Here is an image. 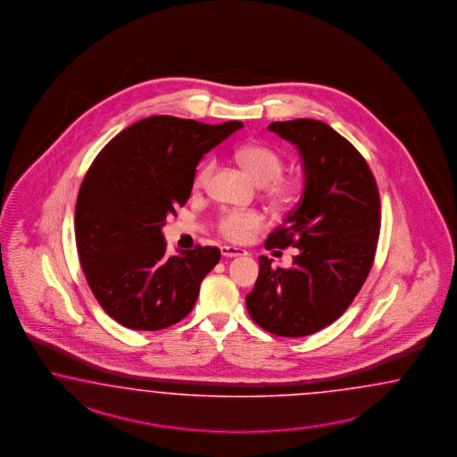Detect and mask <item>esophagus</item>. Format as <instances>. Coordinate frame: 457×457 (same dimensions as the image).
<instances>
[{
    "mask_svg": "<svg viewBox=\"0 0 457 457\" xmlns=\"http://www.w3.org/2000/svg\"><path fill=\"white\" fill-rule=\"evenodd\" d=\"M221 254L226 258H235V256H245L247 251L236 246H221Z\"/></svg>",
    "mask_w": 457,
    "mask_h": 457,
    "instance_id": "34e87169",
    "label": "esophagus"
}]
</instances>
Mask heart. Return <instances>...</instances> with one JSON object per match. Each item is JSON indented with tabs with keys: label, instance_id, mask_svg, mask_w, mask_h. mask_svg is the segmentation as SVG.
<instances>
[{
	"label": "heart",
	"instance_id": "obj_1",
	"mask_svg": "<svg viewBox=\"0 0 457 457\" xmlns=\"http://www.w3.org/2000/svg\"><path fill=\"white\" fill-rule=\"evenodd\" d=\"M236 160L256 181L264 183L268 196L287 203L296 195V183L283 176L284 161L266 145H245L236 149ZM216 170V161L206 160L195 173V187H206ZM264 214L256 210H224L216 221V231L231 243H245L264 226Z\"/></svg>",
	"mask_w": 457,
	"mask_h": 457
}]
</instances>
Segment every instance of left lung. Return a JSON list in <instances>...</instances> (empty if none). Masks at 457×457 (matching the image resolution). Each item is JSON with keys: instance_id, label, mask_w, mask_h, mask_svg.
Masks as SVG:
<instances>
[{"instance_id": "obj_1", "label": "left lung", "mask_w": 457, "mask_h": 457, "mask_svg": "<svg viewBox=\"0 0 457 457\" xmlns=\"http://www.w3.org/2000/svg\"><path fill=\"white\" fill-rule=\"evenodd\" d=\"M268 129L296 145L306 183L296 208L264 243L297 247L293 266L272 268L261 256L246 308L264 331L301 337L336 321L358 296L376 256L381 199L370 164L331 126L301 118Z\"/></svg>"}]
</instances>
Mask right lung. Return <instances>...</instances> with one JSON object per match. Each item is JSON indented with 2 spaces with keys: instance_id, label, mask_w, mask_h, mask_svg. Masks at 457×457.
I'll use <instances>...</instances> for the list:
<instances>
[{
  "instance_id": "obj_1",
  "label": "right lung",
  "mask_w": 457,
  "mask_h": 457,
  "mask_svg": "<svg viewBox=\"0 0 457 457\" xmlns=\"http://www.w3.org/2000/svg\"><path fill=\"white\" fill-rule=\"evenodd\" d=\"M241 126L149 116L89 166L74 210L78 256L99 306L124 328L160 331L195 308L221 251L197 245L168 258L161 226L187 203L199 160Z\"/></svg>"
}]
</instances>
